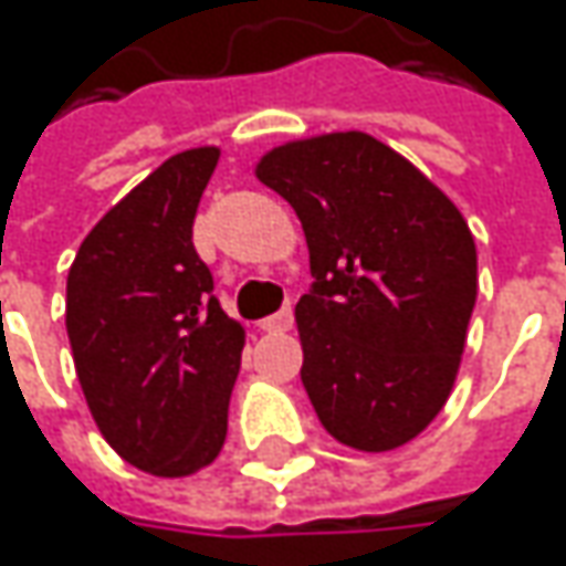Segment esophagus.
I'll return each instance as SVG.
<instances>
[{
    "label": "esophagus",
    "instance_id": "34e87169",
    "mask_svg": "<svg viewBox=\"0 0 566 566\" xmlns=\"http://www.w3.org/2000/svg\"><path fill=\"white\" fill-rule=\"evenodd\" d=\"M291 323H294V310L282 307L279 313L265 316V319L259 323V329H262V332H284V329H291Z\"/></svg>",
    "mask_w": 566,
    "mask_h": 566
}]
</instances>
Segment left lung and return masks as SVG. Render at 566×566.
<instances>
[{"mask_svg": "<svg viewBox=\"0 0 566 566\" xmlns=\"http://www.w3.org/2000/svg\"><path fill=\"white\" fill-rule=\"evenodd\" d=\"M256 177L307 234L313 284L294 313L323 428L364 453L402 447L443 408L465 348L479 294L465 218L364 133L282 145Z\"/></svg>", "mask_w": 566, "mask_h": 566, "instance_id": "1", "label": "left lung"}]
</instances>
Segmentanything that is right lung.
Segmentation results:
<instances>
[{
	"label": "right lung",
	"mask_w": 566,
	"mask_h": 566,
	"mask_svg": "<svg viewBox=\"0 0 566 566\" xmlns=\"http://www.w3.org/2000/svg\"><path fill=\"white\" fill-rule=\"evenodd\" d=\"M218 148L164 160L78 247L65 329L87 408L116 453L177 479L228 437L243 329L214 297L192 221Z\"/></svg>",
	"instance_id": "obj_1"
}]
</instances>
